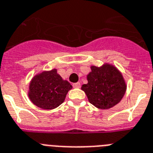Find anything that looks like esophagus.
Segmentation results:
<instances>
[{
	"label": "esophagus",
	"instance_id": "1",
	"mask_svg": "<svg viewBox=\"0 0 153 153\" xmlns=\"http://www.w3.org/2000/svg\"><path fill=\"white\" fill-rule=\"evenodd\" d=\"M72 86L74 88H80L81 87V84L79 83V82H77V83H74V84L72 85Z\"/></svg>",
	"mask_w": 153,
	"mask_h": 153
}]
</instances>
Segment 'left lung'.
Instances as JSON below:
<instances>
[{
  "label": "left lung",
  "mask_w": 153,
  "mask_h": 153,
  "mask_svg": "<svg viewBox=\"0 0 153 153\" xmlns=\"http://www.w3.org/2000/svg\"><path fill=\"white\" fill-rule=\"evenodd\" d=\"M88 83L82 86L91 104L101 109H108L118 104L124 96L126 85L123 77L114 66H91Z\"/></svg>",
  "instance_id": "1"
}]
</instances>
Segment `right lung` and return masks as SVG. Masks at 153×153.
Listing matches in <instances>:
<instances>
[{"instance_id":"1","label":"right lung","mask_w":153,"mask_h":153,"mask_svg":"<svg viewBox=\"0 0 153 153\" xmlns=\"http://www.w3.org/2000/svg\"><path fill=\"white\" fill-rule=\"evenodd\" d=\"M72 86L57 74L56 69L44 71L34 76L29 86L30 101L43 109H53L65 101Z\"/></svg>"}]
</instances>
